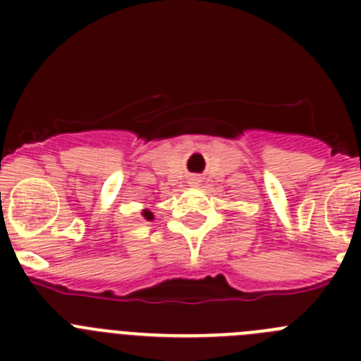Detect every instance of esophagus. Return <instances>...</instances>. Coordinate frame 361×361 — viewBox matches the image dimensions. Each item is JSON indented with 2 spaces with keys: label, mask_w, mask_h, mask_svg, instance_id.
Returning <instances> with one entry per match:
<instances>
[{
  "label": "esophagus",
  "mask_w": 361,
  "mask_h": 361,
  "mask_svg": "<svg viewBox=\"0 0 361 361\" xmlns=\"http://www.w3.org/2000/svg\"><path fill=\"white\" fill-rule=\"evenodd\" d=\"M193 180H197V178H193Z\"/></svg>",
  "instance_id": "obj_1"
}]
</instances>
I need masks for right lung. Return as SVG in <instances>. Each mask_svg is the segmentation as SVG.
<instances>
[{
    "mask_svg": "<svg viewBox=\"0 0 361 361\" xmlns=\"http://www.w3.org/2000/svg\"><path fill=\"white\" fill-rule=\"evenodd\" d=\"M141 215L145 216L146 220H153V213L149 212V209H142V212H141Z\"/></svg>",
    "mask_w": 361,
    "mask_h": 361,
    "instance_id": "right-lung-1",
    "label": "right lung"
}]
</instances>
